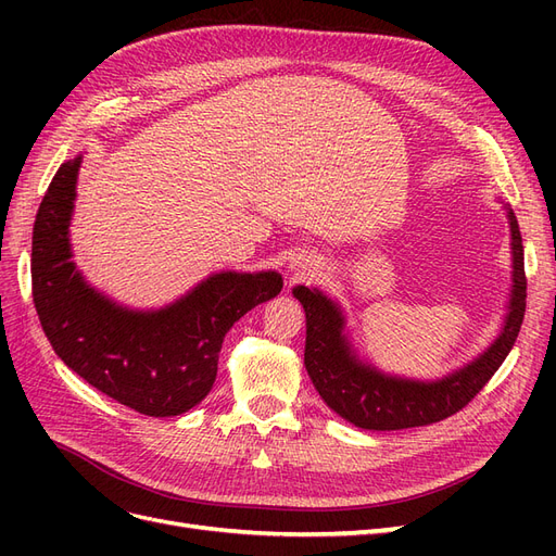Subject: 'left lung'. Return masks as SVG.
Here are the masks:
<instances>
[{
	"label": "left lung",
	"mask_w": 556,
	"mask_h": 556,
	"mask_svg": "<svg viewBox=\"0 0 556 556\" xmlns=\"http://www.w3.org/2000/svg\"><path fill=\"white\" fill-rule=\"evenodd\" d=\"M508 220L513 237V290L506 325L476 362L443 380H403L362 364L343 333L341 308L319 290H308L304 285L292 290L306 311V371L333 413L362 429L394 431L441 422L476 399L513 350L527 308L525 248L510 208Z\"/></svg>",
	"instance_id": "obj_1"
}]
</instances>
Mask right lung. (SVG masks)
<instances>
[{
    "label": "right lung",
    "mask_w": 556,
    "mask_h": 556,
    "mask_svg": "<svg viewBox=\"0 0 556 556\" xmlns=\"http://www.w3.org/2000/svg\"><path fill=\"white\" fill-rule=\"evenodd\" d=\"M80 157L48 185L31 231V296L55 355L123 406L172 417L204 399L231 325L282 290L276 271H223L160 311H129L76 271L70 220Z\"/></svg>",
    "instance_id": "add662e5"
}]
</instances>
